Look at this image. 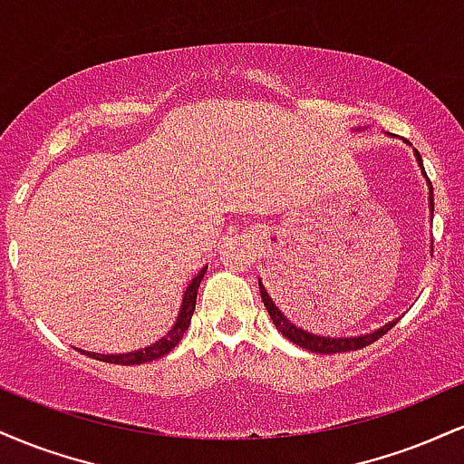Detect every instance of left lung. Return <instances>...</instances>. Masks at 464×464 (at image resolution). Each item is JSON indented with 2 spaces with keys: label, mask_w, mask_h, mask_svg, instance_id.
Masks as SVG:
<instances>
[{
  "label": "left lung",
  "mask_w": 464,
  "mask_h": 464,
  "mask_svg": "<svg viewBox=\"0 0 464 464\" xmlns=\"http://www.w3.org/2000/svg\"><path fill=\"white\" fill-rule=\"evenodd\" d=\"M414 154H417V161L420 165V172H423V177L428 179V174H425L423 169V161H420V154L414 150ZM430 185V211L434 214V194H432V183L428 180ZM259 292H262V301L266 305V310H268L270 318H273L275 327L279 329L281 334L285 335L287 340H292L295 344H299L301 349H307V351H314V353H340V351H358V349H364L369 347L371 343H375V340H380L382 335H384L388 329H392L395 324L399 323V318H395V321H391L388 324H384V327H380L377 332L372 334H366V335H355V338H327V335H316V334H310L305 332V329L296 327L295 323H290L287 318L281 314L279 307L275 305L273 299L268 296V292H266V287L262 281H259Z\"/></svg>",
  "instance_id": "obj_1"
}]
</instances>
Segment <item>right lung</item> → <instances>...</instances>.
I'll return each instance as SVG.
<instances>
[{
	"instance_id": "1",
	"label": "right lung",
	"mask_w": 464,
	"mask_h": 464,
	"mask_svg": "<svg viewBox=\"0 0 464 464\" xmlns=\"http://www.w3.org/2000/svg\"><path fill=\"white\" fill-rule=\"evenodd\" d=\"M207 273V266L200 270L198 275L191 279V284L185 287V295H183V303H180V312L177 316V323L172 324V329H169L168 334L163 335L161 340H157V343L150 344V347H143L140 351H130V353H115V355H104V353H92V351H84V353L89 355V358L93 360H100V362H109V364H146V362H152L157 358H161V355L169 353L177 344L180 343V338H183V334L188 332L189 327V321H191V314L196 310V295H198V285L202 281V276Z\"/></svg>"
}]
</instances>
